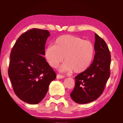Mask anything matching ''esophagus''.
<instances>
[{"mask_svg":"<svg viewBox=\"0 0 123 123\" xmlns=\"http://www.w3.org/2000/svg\"><path fill=\"white\" fill-rule=\"evenodd\" d=\"M64 78V76L63 75H60V74L56 75V78H57V79H62V78Z\"/></svg>","mask_w":123,"mask_h":123,"instance_id":"obj_1","label":"esophagus"}]
</instances>
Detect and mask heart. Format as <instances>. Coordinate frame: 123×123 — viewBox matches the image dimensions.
Instances as JSON below:
<instances>
[{
    "instance_id": "1",
    "label": "heart",
    "mask_w": 123,
    "mask_h": 123,
    "mask_svg": "<svg viewBox=\"0 0 123 123\" xmlns=\"http://www.w3.org/2000/svg\"><path fill=\"white\" fill-rule=\"evenodd\" d=\"M44 55L48 63L53 68L57 67L64 58L65 62L60 67V72L73 70L75 73H80L86 70L92 63L94 47L89 41L79 37L64 35L56 39L54 45L46 48Z\"/></svg>"
}]
</instances>
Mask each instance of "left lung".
<instances>
[{
	"label": "left lung",
	"mask_w": 123,
	"mask_h": 123,
	"mask_svg": "<svg viewBox=\"0 0 123 123\" xmlns=\"http://www.w3.org/2000/svg\"><path fill=\"white\" fill-rule=\"evenodd\" d=\"M95 54L90 67L75 76V84L70 97L78 104H86L98 98L110 76L111 55L105 41L95 34Z\"/></svg>",
	"instance_id": "8db88e82"
}]
</instances>
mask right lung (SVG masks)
<instances>
[{"label":"right lung","mask_w":123,"mask_h":123,"mask_svg":"<svg viewBox=\"0 0 123 123\" xmlns=\"http://www.w3.org/2000/svg\"><path fill=\"white\" fill-rule=\"evenodd\" d=\"M50 33L33 28L18 39L10 53L8 75L15 94L30 104L40 103L56 77L44 55Z\"/></svg>","instance_id":"right-lung-1"}]
</instances>
